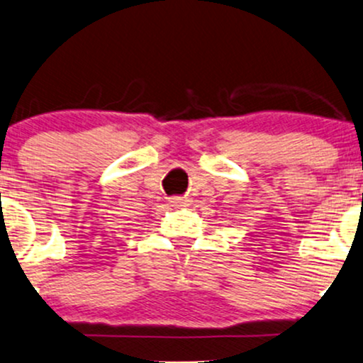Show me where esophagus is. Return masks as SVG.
Segmentation results:
<instances>
[{
  "mask_svg": "<svg viewBox=\"0 0 363 363\" xmlns=\"http://www.w3.org/2000/svg\"><path fill=\"white\" fill-rule=\"evenodd\" d=\"M169 203H172V207L174 208H180L189 206V200H186V197H172L169 199Z\"/></svg>",
  "mask_w": 363,
  "mask_h": 363,
  "instance_id": "34e87169",
  "label": "esophagus"
}]
</instances>
